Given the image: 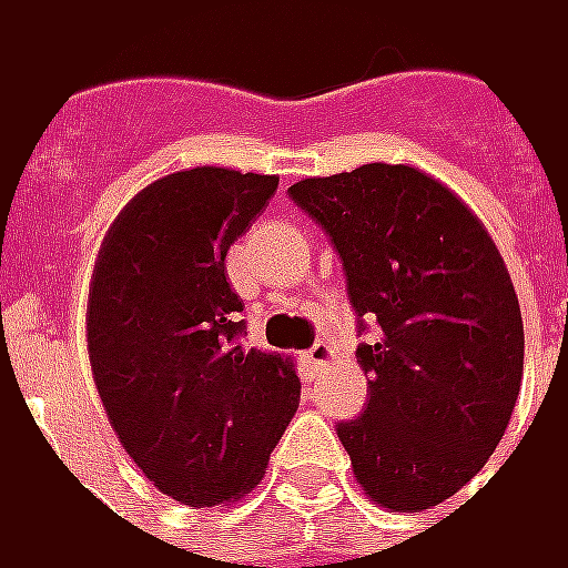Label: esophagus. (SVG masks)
Here are the masks:
<instances>
[{"label":"esophagus","mask_w":568,"mask_h":568,"mask_svg":"<svg viewBox=\"0 0 568 568\" xmlns=\"http://www.w3.org/2000/svg\"><path fill=\"white\" fill-rule=\"evenodd\" d=\"M334 359V349H331L328 341H318L315 346H310L306 353H303V363L310 368V375H318V372H325Z\"/></svg>","instance_id":"obj_1"}]
</instances>
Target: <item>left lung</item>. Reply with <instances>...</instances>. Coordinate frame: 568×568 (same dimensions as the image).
Returning a JSON list of instances; mask_svg holds the SVG:
<instances>
[{
	"mask_svg": "<svg viewBox=\"0 0 568 568\" xmlns=\"http://www.w3.org/2000/svg\"><path fill=\"white\" fill-rule=\"evenodd\" d=\"M291 200L344 262L368 378L337 422L363 490L390 513L444 504L504 437L523 387L525 331L504 256L450 186L409 165L306 178Z\"/></svg>",
	"mask_w": 568,
	"mask_h": 568,
	"instance_id": "obj_1",
	"label": "left lung"
}]
</instances>
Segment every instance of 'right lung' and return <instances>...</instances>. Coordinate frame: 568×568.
I'll use <instances>...</instances> for the list:
<instances>
[{
  "mask_svg": "<svg viewBox=\"0 0 568 568\" xmlns=\"http://www.w3.org/2000/svg\"><path fill=\"white\" fill-rule=\"evenodd\" d=\"M275 174L186 169L143 186L102 240L87 349L121 447L186 506L234 504L262 481L300 406L281 353L240 344L224 256L275 196Z\"/></svg>",
  "mask_w": 568,
  "mask_h": 568,
  "instance_id": "obj_1",
  "label": "right lung"
}]
</instances>
